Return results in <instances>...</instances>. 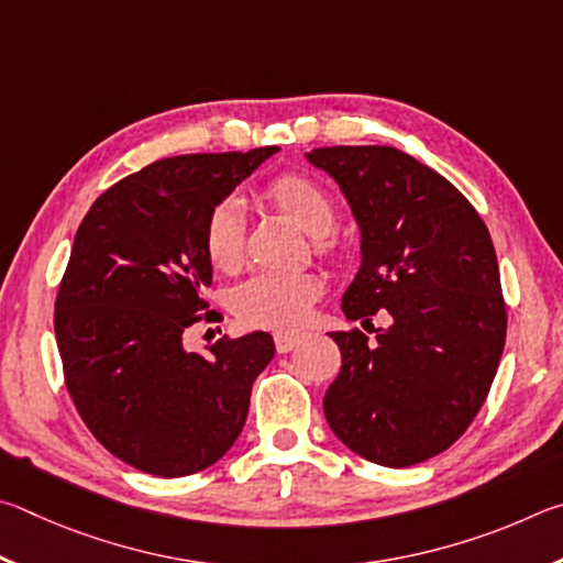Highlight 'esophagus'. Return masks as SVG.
Wrapping results in <instances>:
<instances>
[{
    "label": "esophagus",
    "instance_id": "34e87169",
    "mask_svg": "<svg viewBox=\"0 0 563 563\" xmlns=\"http://www.w3.org/2000/svg\"><path fill=\"white\" fill-rule=\"evenodd\" d=\"M303 333H294V331H276L274 333V346L279 353H289L301 343Z\"/></svg>",
    "mask_w": 563,
    "mask_h": 563
}]
</instances>
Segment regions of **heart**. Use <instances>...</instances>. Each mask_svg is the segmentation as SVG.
I'll return each mask as SVG.
<instances>
[{"label":"heart","instance_id":"1","mask_svg":"<svg viewBox=\"0 0 563 563\" xmlns=\"http://www.w3.org/2000/svg\"><path fill=\"white\" fill-rule=\"evenodd\" d=\"M264 197L313 234L321 250H327L329 232L336 222V207L317 180L291 173L279 175L264 187ZM244 222V205L236 197H224L207 214L202 242L207 260L217 269L232 272L240 266ZM319 294L321 279L311 272H262L236 287L234 311L250 327L294 329L307 319Z\"/></svg>","mask_w":563,"mask_h":563}]
</instances>
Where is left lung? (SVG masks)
Wrapping results in <instances>:
<instances>
[{
	"mask_svg": "<svg viewBox=\"0 0 563 563\" xmlns=\"http://www.w3.org/2000/svg\"><path fill=\"white\" fill-rule=\"evenodd\" d=\"M336 180L361 232L346 319L386 309L390 327L331 331L341 371L323 416L343 445L383 467L448 450L485 402L507 336L495 244L455 185L388 145L303 155Z\"/></svg>",
	"mask_w": 563,
	"mask_h": 563,
	"instance_id": "left-lung-1",
	"label": "left lung"
}]
</instances>
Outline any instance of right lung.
<instances>
[{
    "mask_svg": "<svg viewBox=\"0 0 563 563\" xmlns=\"http://www.w3.org/2000/svg\"><path fill=\"white\" fill-rule=\"evenodd\" d=\"M276 151L165 157L108 187L78 224L54 317L66 388L93 438L147 475L214 465L274 358L264 331L205 356L183 336L212 284L207 214Z\"/></svg>",
    "mask_w": 563,
    "mask_h": 563,
    "instance_id": "add662e5",
    "label": "right lung"
}]
</instances>
